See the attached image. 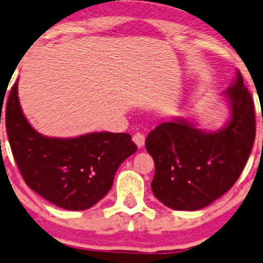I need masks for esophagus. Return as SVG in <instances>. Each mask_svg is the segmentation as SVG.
I'll return each instance as SVG.
<instances>
[{"label": "esophagus", "mask_w": 263, "mask_h": 263, "mask_svg": "<svg viewBox=\"0 0 263 263\" xmlns=\"http://www.w3.org/2000/svg\"><path fill=\"white\" fill-rule=\"evenodd\" d=\"M132 139H134V142L136 143V144H137L138 148H142L143 145H144V141H145L144 135H142V134H139V132H137V134L134 135Z\"/></svg>", "instance_id": "esophagus-1"}]
</instances>
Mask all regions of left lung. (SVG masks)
<instances>
[{
  "label": "left lung",
  "instance_id": "left-lung-1",
  "mask_svg": "<svg viewBox=\"0 0 263 263\" xmlns=\"http://www.w3.org/2000/svg\"><path fill=\"white\" fill-rule=\"evenodd\" d=\"M231 120L220 131L204 132L183 119L162 122L149 132L145 149L155 164L152 191L174 210L210 205L240 176L255 141L252 97L240 71L223 92Z\"/></svg>",
  "mask_w": 263,
  "mask_h": 263
}]
</instances>
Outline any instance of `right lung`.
I'll use <instances>...</instances> for the list:
<instances>
[{"label": "right lung", "instance_id": "obj_1", "mask_svg": "<svg viewBox=\"0 0 263 263\" xmlns=\"http://www.w3.org/2000/svg\"><path fill=\"white\" fill-rule=\"evenodd\" d=\"M8 141L25 183L65 210H86L110 191L119 166L137 151L131 135L93 132L76 138L40 135L23 114L18 82L6 105Z\"/></svg>", "mask_w": 263, "mask_h": 263}]
</instances>
